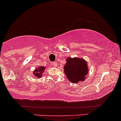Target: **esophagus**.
I'll use <instances>...</instances> for the list:
<instances>
[{"label": "esophagus", "mask_w": 121, "mask_h": 121, "mask_svg": "<svg viewBox=\"0 0 121 121\" xmlns=\"http://www.w3.org/2000/svg\"><path fill=\"white\" fill-rule=\"evenodd\" d=\"M51 65H52V66H57V63L55 62H52V63H51Z\"/></svg>", "instance_id": "obj_1"}]
</instances>
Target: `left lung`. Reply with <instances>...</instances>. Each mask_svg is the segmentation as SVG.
<instances>
[{
  "instance_id": "1",
  "label": "left lung",
  "mask_w": 121,
  "mask_h": 121,
  "mask_svg": "<svg viewBox=\"0 0 121 121\" xmlns=\"http://www.w3.org/2000/svg\"><path fill=\"white\" fill-rule=\"evenodd\" d=\"M64 72L71 83H77L83 81L89 73L87 63L82 58L68 57L64 66Z\"/></svg>"
}]
</instances>
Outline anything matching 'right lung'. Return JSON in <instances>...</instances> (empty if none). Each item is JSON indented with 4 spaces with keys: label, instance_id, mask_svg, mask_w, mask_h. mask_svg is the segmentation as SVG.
Returning <instances> with one entry per match:
<instances>
[{
    "label": "right lung",
    "instance_id": "obj_1",
    "mask_svg": "<svg viewBox=\"0 0 121 121\" xmlns=\"http://www.w3.org/2000/svg\"><path fill=\"white\" fill-rule=\"evenodd\" d=\"M46 67H43V66H38L36 67L33 71V75L35 76L36 78H40L42 77V74L44 73V70L46 69Z\"/></svg>",
    "mask_w": 121,
    "mask_h": 121
}]
</instances>
